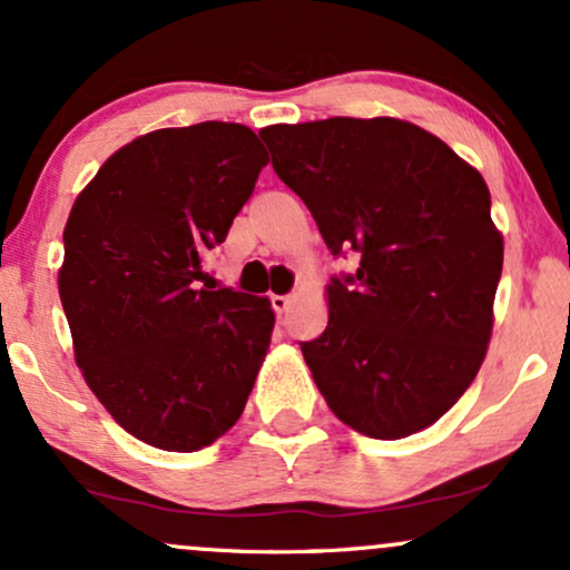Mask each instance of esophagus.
I'll return each instance as SVG.
<instances>
[{"mask_svg":"<svg viewBox=\"0 0 570 570\" xmlns=\"http://www.w3.org/2000/svg\"><path fill=\"white\" fill-rule=\"evenodd\" d=\"M271 305H273V311H276V313H284L286 307L292 305V297H289V294H271Z\"/></svg>","mask_w":570,"mask_h":570,"instance_id":"34e87169","label":"esophagus"}]
</instances>
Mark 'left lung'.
Segmentation results:
<instances>
[{
  "label": "left lung",
  "mask_w": 570,
  "mask_h": 570,
  "mask_svg": "<svg viewBox=\"0 0 570 570\" xmlns=\"http://www.w3.org/2000/svg\"><path fill=\"white\" fill-rule=\"evenodd\" d=\"M273 171L356 273L326 286L330 324L299 343L330 410L372 440L431 426L472 385L493 330L503 238L485 179L394 117L271 126Z\"/></svg>",
  "instance_id": "left-lung-1"
}]
</instances>
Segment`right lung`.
<instances>
[{
  "mask_svg": "<svg viewBox=\"0 0 570 570\" xmlns=\"http://www.w3.org/2000/svg\"><path fill=\"white\" fill-rule=\"evenodd\" d=\"M265 166L263 144L238 122L163 128L117 149L71 206L58 292L77 367L153 448L217 442L257 381L271 299L198 281Z\"/></svg>",
  "mask_w": 570,
  "mask_h": 570,
  "instance_id": "right-lung-1",
  "label": "right lung"
}]
</instances>
